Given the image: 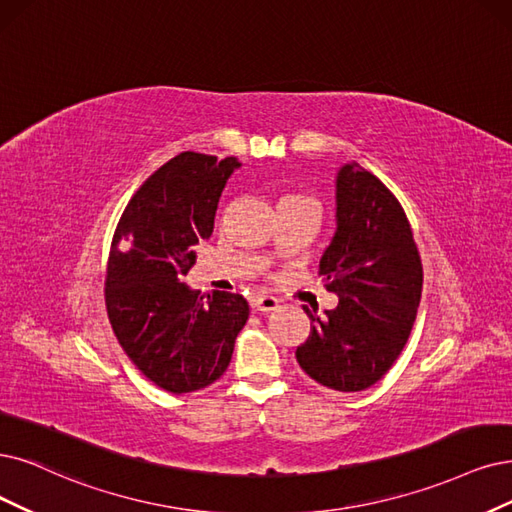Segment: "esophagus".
Here are the masks:
<instances>
[{
  "mask_svg": "<svg viewBox=\"0 0 512 512\" xmlns=\"http://www.w3.org/2000/svg\"><path fill=\"white\" fill-rule=\"evenodd\" d=\"M253 308L257 312H272L278 308V299L272 295H259L253 299Z\"/></svg>",
  "mask_w": 512,
  "mask_h": 512,
  "instance_id": "34e87169",
  "label": "esophagus"
}]
</instances>
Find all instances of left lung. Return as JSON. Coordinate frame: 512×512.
I'll return each instance as SVG.
<instances>
[{
	"label": "left lung",
	"instance_id": "obj_1",
	"mask_svg": "<svg viewBox=\"0 0 512 512\" xmlns=\"http://www.w3.org/2000/svg\"><path fill=\"white\" fill-rule=\"evenodd\" d=\"M335 221L320 276L339 301L323 316L304 306L310 335L295 358L320 386L361 392L380 382L403 352L424 272L401 202L361 164L339 168Z\"/></svg>",
	"mask_w": 512,
	"mask_h": 512
}]
</instances>
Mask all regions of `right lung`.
Instances as JSON below:
<instances>
[{"instance_id":"obj_1","label":"right lung","mask_w":512,"mask_h":512,"mask_svg":"<svg viewBox=\"0 0 512 512\" xmlns=\"http://www.w3.org/2000/svg\"><path fill=\"white\" fill-rule=\"evenodd\" d=\"M236 158L183 151L130 198L111 240L105 306L132 363L158 388L183 394L217 382L249 318L238 293H200L183 278L213 234Z\"/></svg>"}]
</instances>
